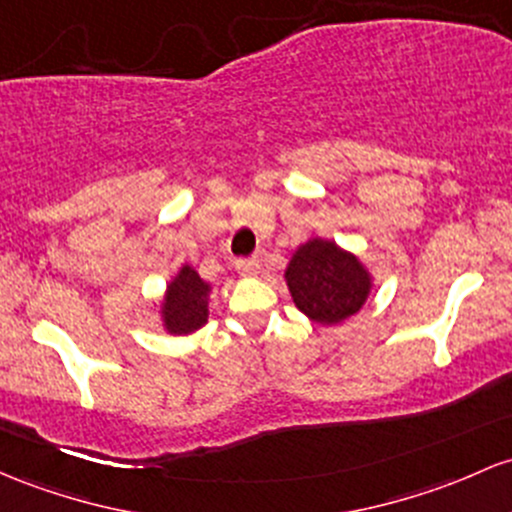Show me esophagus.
<instances>
[{
  "instance_id": "obj_1",
  "label": "esophagus",
  "mask_w": 512,
  "mask_h": 512,
  "mask_svg": "<svg viewBox=\"0 0 512 512\" xmlns=\"http://www.w3.org/2000/svg\"><path fill=\"white\" fill-rule=\"evenodd\" d=\"M235 269H238V274H243V277H255V274L260 272V260H257V257L238 260L235 262Z\"/></svg>"
}]
</instances>
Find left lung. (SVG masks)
<instances>
[{
  "mask_svg": "<svg viewBox=\"0 0 512 512\" xmlns=\"http://www.w3.org/2000/svg\"><path fill=\"white\" fill-rule=\"evenodd\" d=\"M291 301L318 325L345 323L372 296L374 274L335 240L311 238L301 243L284 269Z\"/></svg>",
  "mask_w": 512,
  "mask_h": 512,
  "instance_id": "8db88e82",
  "label": "left lung"
}]
</instances>
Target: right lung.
<instances>
[{"mask_svg": "<svg viewBox=\"0 0 512 512\" xmlns=\"http://www.w3.org/2000/svg\"><path fill=\"white\" fill-rule=\"evenodd\" d=\"M213 284L199 277L192 265L184 262L167 282L157 301L160 328L172 338H184L209 323V301Z\"/></svg>", "mask_w": 512, "mask_h": 512, "instance_id": "obj_1", "label": "right lung"}]
</instances>
